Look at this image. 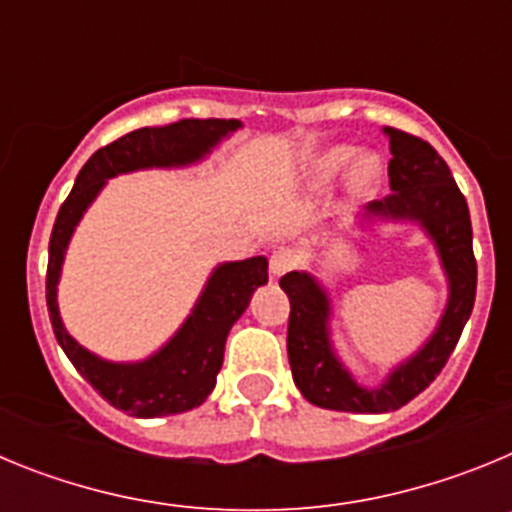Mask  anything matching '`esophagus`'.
Returning a JSON list of instances; mask_svg holds the SVG:
<instances>
[{"instance_id":"1","label":"esophagus","mask_w":512,"mask_h":512,"mask_svg":"<svg viewBox=\"0 0 512 512\" xmlns=\"http://www.w3.org/2000/svg\"><path fill=\"white\" fill-rule=\"evenodd\" d=\"M292 266H295V253L289 251V248H277V251L271 253L269 271L274 274V277H282V274H287Z\"/></svg>"}]
</instances>
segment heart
<instances>
[{"instance_id": "obj_1", "label": "heart", "mask_w": 512, "mask_h": 512, "mask_svg": "<svg viewBox=\"0 0 512 512\" xmlns=\"http://www.w3.org/2000/svg\"><path fill=\"white\" fill-rule=\"evenodd\" d=\"M356 161V151L354 148H346V146H338V148H330L325 151L323 156L315 158V164H312V182L325 187L330 184L336 176H341L348 166ZM379 179H382V166L374 156H364L359 158V164L354 166V176H351V184H354V192L356 194H372L377 189Z\"/></svg>"}]
</instances>
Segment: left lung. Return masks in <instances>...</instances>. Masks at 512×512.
Returning <instances> with one entry per match:
<instances>
[{
    "label": "left lung",
    "mask_w": 512,
    "mask_h": 512,
    "mask_svg": "<svg viewBox=\"0 0 512 512\" xmlns=\"http://www.w3.org/2000/svg\"><path fill=\"white\" fill-rule=\"evenodd\" d=\"M384 135L390 138L392 194L366 205L364 220L418 223L436 243L449 279V300L431 338L397 364L379 387L366 390L330 343V297L323 284L307 271H289L279 279L289 297L287 354L297 390L312 405L341 413H390L418 397L449 361L477 295L472 220L451 169L423 138L397 128H384Z\"/></svg>",
    "instance_id": "1"
}]
</instances>
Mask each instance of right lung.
<instances>
[{
  "label": "right lung",
  "instance_id": "right-lung-1",
  "mask_svg": "<svg viewBox=\"0 0 512 512\" xmlns=\"http://www.w3.org/2000/svg\"><path fill=\"white\" fill-rule=\"evenodd\" d=\"M241 128L238 120H179L164 128H140L122 135L110 146L99 148L81 166L74 189L61 205L48 246L45 302L51 315L58 346L69 356L76 372L110 402L133 418H164L200 408L212 390L223 366L225 338L246 312L251 295L269 279V261L253 256L246 261H228L215 266L200 300L192 307L182 328L143 361L117 364L94 356L76 343L63 328L58 312V279L66 248L76 225L107 179L140 169H179L207 156L223 138Z\"/></svg>",
  "mask_w": 512,
  "mask_h": 512
}]
</instances>
